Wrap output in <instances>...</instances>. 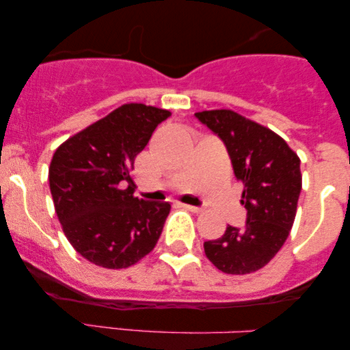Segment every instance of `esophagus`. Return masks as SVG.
<instances>
[{
    "label": "esophagus",
    "instance_id": "obj_1",
    "mask_svg": "<svg viewBox=\"0 0 350 350\" xmlns=\"http://www.w3.org/2000/svg\"><path fill=\"white\" fill-rule=\"evenodd\" d=\"M184 208H187V211L191 212H196V214H199V212H202V207H198V206H189V204H180Z\"/></svg>",
    "mask_w": 350,
    "mask_h": 350
}]
</instances>
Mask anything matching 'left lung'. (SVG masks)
Masks as SVG:
<instances>
[{
    "label": "left lung",
    "instance_id": "left-lung-1",
    "mask_svg": "<svg viewBox=\"0 0 350 350\" xmlns=\"http://www.w3.org/2000/svg\"><path fill=\"white\" fill-rule=\"evenodd\" d=\"M196 116L226 144L247 208L245 227L227 226L220 239L204 242V252L227 275L253 273L290 235L301 192L299 158L275 131L237 111L206 110Z\"/></svg>",
    "mask_w": 350,
    "mask_h": 350
}]
</instances>
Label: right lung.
Instances as JSON below:
<instances>
[{"instance_id":"right-lung-1","label":"right lung","mask_w":350,"mask_h":350,"mask_svg":"<svg viewBox=\"0 0 350 350\" xmlns=\"http://www.w3.org/2000/svg\"><path fill=\"white\" fill-rule=\"evenodd\" d=\"M170 116L163 108L124 103L70 136L52 156L55 214L72 247L90 263L128 268L158 243L171 204L135 198L130 172L152 131Z\"/></svg>"}]
</instances>
